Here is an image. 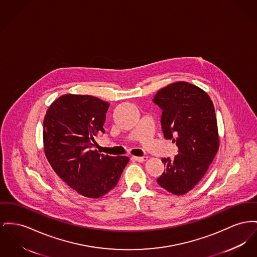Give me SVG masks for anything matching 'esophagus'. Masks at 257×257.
I'll return each instance as SVG.
<instances>
[{"mask_svg": "<svg viewBox=\"0 0 257 257\" xmlns=\"http://www.w3.org/2000/svg\"><path fill=\"white\" fill-rule=\"evenodd\" d=\"M148 159V156H142V157H139V156H132V160L134 161H138V162H144Z\"/></svg>", "mask_w": 257, "mask_h": 257, "instance_id": "obj_1", "label": "esophagus"}]
</instances>
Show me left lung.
Instances as JSON below:
<instances>
[{"label":"left lung","mask_w":257,"mask_h":257,"mask_svg":"<svg viewBox=\"0 0 257 257\" xmlns=\"http://www.w3.org/2000/svg\"><path fill=\"white\" fill-rule=\"evenodd\" d=\"M152 101L162 109L164 138L179 148L174 158H162L166 169L157 183L172 194L183 195L202 180L218 151L214 106L205 91L185 81L167 85Z\"/></svg>","instance_id":"left-lung-1"}]
</instances>
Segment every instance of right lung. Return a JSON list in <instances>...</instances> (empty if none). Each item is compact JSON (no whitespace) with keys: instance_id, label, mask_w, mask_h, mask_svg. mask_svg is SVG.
<instances>
[{"instance_id":"1","label":"right lung","mask_w":257,"mask_h":257,"mask_svg":"<svg viewBox=\"0 0 257 257\" xmlns=\"http://www.w3.org/2000/svg\"><path fill=\"white\" fill-rule=\"evenodd\" d=\"M109 104L89 95L65 94L44 119V149L62 181L88 198L104 196L116 186L127 156H108L96 150L94 138L103 128Z\"/></svg>"}]
</instances>
